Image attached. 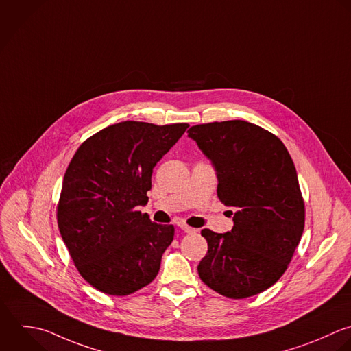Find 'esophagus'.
<instances>
[{"instance_id":"1","label":"esophagus","mask_w":351,"mask_h":351,"mask_svg":"<svg viewBox=\"0 0 351 351\" xmlns=\"http://www.w3.org/2000/svg\"><path fill=\"white\" fill-rule=\"evenodd\" d=\"M178 227H179L182 231H184L186 234H193V232H195V230H194V228L189 227L187 224H184V223H182V221H179V223H178Z\"/></svg>"}]
</instances>
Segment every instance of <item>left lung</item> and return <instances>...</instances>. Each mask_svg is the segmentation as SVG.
<instances>
[{"instance_id":"left-lung-1","label":"left lung","mask_w":351,"mask_h":351,"mask_svg":"<svg viewBox=\"0 0 351 351\" xmlns=\"http://www.w3.org/2000/svg\"><path fill=\"white\" fill-rule=\"evenodd\" d=\"M187 132L216 171L220 201L235 209L231 231H201L208 253L198 275L232 300L260 294L286 272L304 232L294 162L278 136L249 121H215Z\"/></svg>"}]
</instances>
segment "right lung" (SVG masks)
Wrapping results in <instances>:
<instances>
[{
  "label": "right lung",
  "mask_w": 351,
  "mask_h": 351,
  "mask_svg": "<svg viewBox=\"0 0 351 351\" xmlns=\"http://www.w3.org/2000/svg\"><path fill=\"white\" fill-rule=\"evenodd\" d=\"M189 124L121 121L80 145L62 180L57 220L86 282L108 295H128L154 280L173 241V226L152 223L147 204L156 164Z\"/></svg>",
  "instance_id": "1"
}]
</instances>
